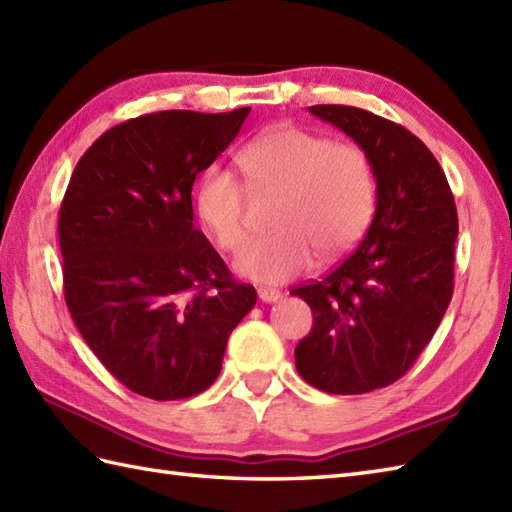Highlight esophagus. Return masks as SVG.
<instances>
[{"instance_id":"34e87169","label":"esophagus","mask_w":512,"mask_h":512,"mask_svg":"<svg viewBox=\"0 0 512 512\" xmlns=\"http://www.w3.org/2000/svg\"><path fill=\"white\" fill-rule=\"evenodd\" d=\"M258 298L263 302H278L282 298V293L278 289H271V287H260Z\"/></svg>"}]
</instances>
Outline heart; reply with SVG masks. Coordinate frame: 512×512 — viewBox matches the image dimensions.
I'll list each match as a JSON object with an SVG mask.
<instances>
[{
  "mask_svg": "<svg viewBox=\"0 0 512 512\" xmlns=\"http://www.w3.org/2000/svg\"><path fill=\"white\" fill-rule=\"evenodd\" d=\"M254 190H282L274 227L238 252L234 267L256 282H285L322 258L359 241L374 210V173L366 151L331 142L300 127H274L236 155ZM245 188L223 166H210L195 188V210L219 247L236 252L245 241Z\"/></svg>",
  "mask_w": 512,
  "mask_h": 512,
  "instance_id": "obj_1",
  "label": "heart"
}]
</instances>
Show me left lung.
I'll list each match as a JSON object with an SVG mask.
<instances>
[{"label":"left lung","instance_id":"obj_1","mask_svg":"<svg viewBox=\"0 0 512 512\" xmlns=\"http://www.w3.org/2000/svg\"><path fill=\"white\" fill-rule=\"evenodd\" d=\"M309 111L366 151L377 210L355 252L322 280L291 289L313 311L295 368L322 392L366 394L412 368L447 311L456 201L436 157L401 124L346 105Z\"/></svg>","mask_w":512,"mask_h":512}]
</instances>
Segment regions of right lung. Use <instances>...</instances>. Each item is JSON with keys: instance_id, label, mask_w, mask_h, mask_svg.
I'll return each instance as SVG.
<instances>
[{"instance_id": "add662e5", "label": "right lung", "mask_w": 512, "mask_h": 512, "mask_svg": "<svg viewBox=\"0 0 512 512\" xmlns=\"http://www.w3.org/2000/svg\"><path fill=\"white\" fill-rule=\"evenodd\" d=\"M249 107L157 111L105 131L78 160L59 212L67 309L113 377L153 401L217 381L227 337L256 304L197 230L192 184Z\"/></svg>"}]
</instances>
